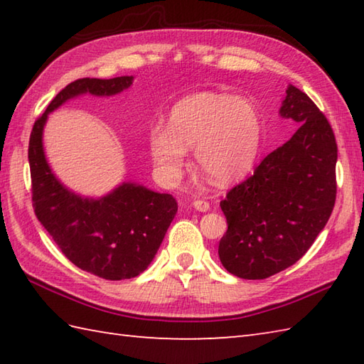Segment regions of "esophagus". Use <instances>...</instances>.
I'll list each match as a JSON object with an SVG mask.
<instances>
[{"instance_id": "obj_1", "label": "esophagus", "mask_w": 364, "mask_h": 364, "mask_svg": "<svg viewBox=\"0 0 364 364\" xmlns=\"http://www.w3.org/2000/svg\"><path fill=\"white\" fill-rule=\"evenodd\" d=\"M192 206H194L200 213H206L210 210V203L205 202V200H194V202H192Z\"/></svg>"}]
</instances>
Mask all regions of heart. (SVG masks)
<instances>
[{
  "mask_svg": "<svg viewBox=\"0 0 364 364\" xmlns=\"http://www.w3.org/2000/svg\"><path fill=\"white\" fill-rule=\"evenodd\" d=\"M262 119L257 105L219 92H200L178 102L168 127L156 123L149 133L154 166L167 180L181 175L188 149L198 168L215 184L241 180L257 162Z\"/></svg>",
  "mask_w": 364,
  "mask_h": 364,
  "instance_id": "heart-1",
  "label": "heart"
}]
</instances>
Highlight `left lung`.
I'll use <instances>...</instances> for the list:
<instances>
[{
    "instance_id": "1",
    "label": "left lung",
    "mask_w": 364,
    "mask_h": 364,
    "mask_svg": "<svg viewBox=\"0 0 364 364\" xmlns=\"http://www.w3.org/2000/svg\"><path fill=\"white\" fill-rule=\"evenodd\" d=\"M280 115L297 123L296 133L220 202L228 230L219 258L245 280H262L297 262L326 227L336 200L338 146L326 115L291 84Z\"/></svg>"
}]
</instances>
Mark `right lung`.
<instances>
[{
  "label": "right lung",
  "instance_id": "add662e5",
  "mask_svg": "<svg viewBox=\"0 0 364 364\" xmlns=\"http://www.w3.org/2000/svg\"><path fill=\"white\" fill-rule=\"evenodd\" d=\"M131 84L133 76L70 82L36 120L29 137L37 219L75 266L105 280L133 278L149 267L178 211L176 200L136 183H122L100 198L75 194L58 180L45 158L43 127L48 114L68 100L84 94L111 97Z\"/></svg>",
  "mask_w": 364,
  "mask_h": 364
}]
</instances>
